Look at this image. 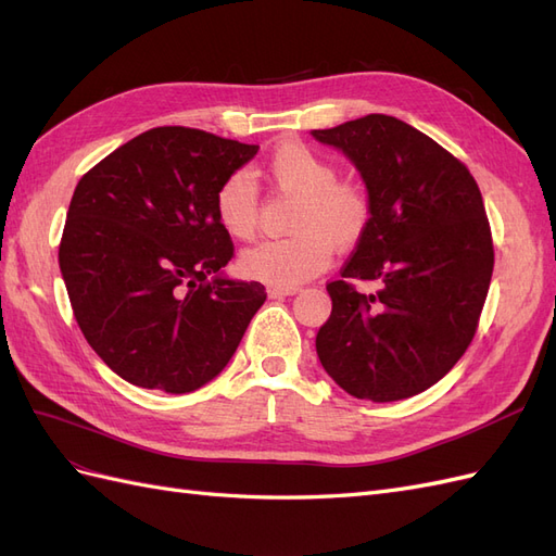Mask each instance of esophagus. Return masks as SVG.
Masks as SVG:
<instances>
[{
  "label": "esophagus",
  "mask_w": 556,
  "mask_h": 556,
  "mask_svg": "<svg viewBox=\"0 0 556 556\" xmlns=\"http://www.w3.org/2000/svg\"><path fill=\"white\" fill-rule=\"evenodd\" d=\"M298 293V286H267V295L270 298H283Z\"/></svg>",
  "instance_id": "esophagus-1"
}]
</instances>
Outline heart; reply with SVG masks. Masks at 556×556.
I'll return each mask as SVG.
<instances>
[{
    "instance_id": "obj_1",
    "label": "heart",
    "mask_w": 556,
    "mask_h": 556,
    "mask_svg": "<svg viewBox=\"0 0 556 556\" xmlns=\"http://www.w3.org/2000/svg\"><path fill=\"white\" fill-rule=\"evenodd\" d=\"M273 187L293 195L289 230L293 236L263 240L240 256L249 279L270 286H298L330 263L332 247L344 252L355 247L371 222V193L357 180L337 177L334 161L304 142H283L265 161ZM258 187L254 177L230 173L214 193L219 226L236 240H249L258 228Z\"/></svg>"
}]
</instances>
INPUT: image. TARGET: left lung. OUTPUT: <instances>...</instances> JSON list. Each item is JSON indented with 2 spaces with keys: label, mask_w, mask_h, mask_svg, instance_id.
Returning a JSON list of instances; mask_svg holds the SVG:
<instances>
[{
  "label": "left lung",
  "mask_w": 556,
  "mask_h": 556,
  "mask_svg": "<svg viewBox=\"0 0 556 556\" xmlns=\"http://www.w3.org/2000/svg\"><path fill=\"white\" fill-rule=\"evenodd\" d=\"M342 150L371 193V222L328 281L320 365L349 395L397 402L432 388L478 330L494 270L492 230L469 168L390 115L316 129ZM355 280L374 282L361 294Z\"/></svg>",
  "instance_id": "obj_1"
}]
</instances>
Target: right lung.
<instances>
[{"label":"right lung","mask_w":556,"mask_h":556,"mask_svg":"<svg viewBox=\"0 0 556 556\" xmlns=\"http://www.w3.org/2000/svg\"><path fill=\"white\" fill-rule=\"evenodd\" d=\"M258 152L156 127L89 168L71 199L60 270L87 344L124 381L182 395L236 353L267 293L210 275L232 258L214 193Z\"/></svg>","instance_id":"right-lung-1"}]
</instances>
